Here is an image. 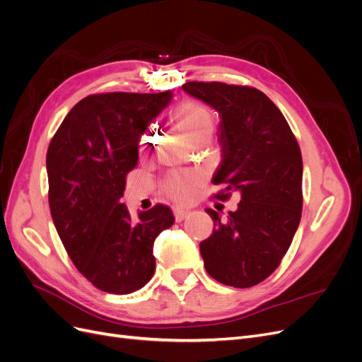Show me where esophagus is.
Returning <instances> with one entry per match:
<instances>
[{"label": "esophagus", "mask_w": 362, "mask_h": 362, "mask_svg": "<svg viewBox=\"0 0 362 362\" xmlns=\"http://www.w3.org/2000/svg\"><path fill=\"white\" fill-rule=\"evenodd\" d=\"M173 214H175V221L181 222V221H184L185 217L189 216V211L182 210V208H177V206H175V208H173Z\"/></svg>", "instance_id": "34e87169"}]
</instances>
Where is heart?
Listing matches in <instances>:
<instances>
[{"label":"heart","instance_id":"heart-1","mask_svg":"<svg viewBox=\"0 0 362 362\" xmlns=\"http://www.w3.org/2000/svg\"><path fill=\"white\" fill-rule=\"evenodd\" d=\"M169 117L192 144H199L210 137L214 117L210 108L194 100H184L175 105ZM146 144L144 139L141 145ZM199 185V177L190 172H173L163 181V192L180 204L189 202Z\"/></svg>","mask_w":362,"mask_h":362}]
</instances>
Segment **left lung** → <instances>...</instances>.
Returning <instances> with one entry per match:
<instances>
[{"instance_id": "left-lung-1", "label": "left lung", "mask_w": 362, "mask_h": 362, "mask_svg": "<svg viewBox=\"0 0 362 362\" xmlns=\"http://www.w3.org/2000/svg\"><path fill=\"white\" fill-rule=\"evenodd\" d=\"M182 90L222 117V161L213 182L242 194L228 221L206 210L213 234L201 242L208 275L235 288L254 287L281 264L302 216V154L279 108L255 87L189 81Z\"/></svg>"}]
</instances>
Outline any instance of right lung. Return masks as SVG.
Instances as JSON below:
<instances>
[{"label":"right lung","instance_id":"obj_1","mask_svg":"<svg viewBox=\"0 0 362 362\" xmlns=\"http://www.w3.org/2000/svg\"><path fill=\"white\" fill-rule=\"evenodd\" d=\"M170 100V90L86 96L48 146L52 222L75 267L103 291L128 294L148 284L156 270L152 246L175 222L166 205L133 218L120 204L140 137Z\"/></svg>","mask_w":362,"mask_h":362}]
</instances>
